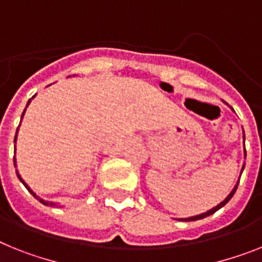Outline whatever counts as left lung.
<instances>
[{
	"label": "left lung",
	"mask_w": 262,
	"mask_h": 262,
	"mask_svg": "<svg viewBox=\"0 0 262 262\" xmlns=\"http://www.w3.org/2000/svg\"><path fill=\"white\" fill-rule=\"evenodd\" d=\"M225 104H226V102H225ZM226 105H228V104H226ZM230 109H232V107H230ZM243 133H244V132H243ZM243 138H244V156H245V157H247V150H245V133H244V135H243ZM244 168H245V164H244V165H243V168H241V173H243ZM239 177H241V176H239ZM239 177H238V181H237V184H236V185H234V188L232 189V192H230L229 194H228V197H226V199L224 200V201L220 202L219 205H216V206H214V208H212V209H209V210H208V212L201 213V214H197V216L188 217V219H180V221H195V220L205 219V217L210 216V214H213V213H216L217 210H219V209H221V208H223V206H225L226 204H228V202H229V200L232 199L233 194H234V193H236L237 186H238V182H239Z\"/></svg>",
	"instance_id": "left-lung-1"
}]
</instances>
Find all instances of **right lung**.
I'll return each instance as SVG.
<instances>
[{"mask_svg":"<svg viewBox=\"0 0 262 262\" xmlns=\"http://www.w3.org/2000/svg\"><path fill=\"white\" fill-rule=\"evenodd\" d=\"M34 97H36V94H34V96H33V97H32V98H30V100H29V101H28V104H26V107L29 106V104H30V101H32V100H33V98H34ZM26 107H25V109H24V112H23V116H21V120H23V117H24V114H25V112H26ZM18 127H19V126H18ZM18 127H17V132H15V137H14V142H15V141H17V133H18ZM14 166H15V168H17V164H15V157H14ZM15 172H17V177H18V179H19V181L23 182L24 185H25V188H26V189H28V190H29V193H30V194H33V195H34V197H36V199H37V200H38V201H39V202H41V204H43V205H46V206H58V205H57V204H56V202H52V201H45V200H42V199H39L38 195H37V194H36V193L33 192L32 189H30V188H29V185H28V184H26V182H25V181H24V180H23V177H21V176H19L18 170H15Z\"/></svg>","mask_w":262,"mask_h":262,"instance_id":"add662e5","label":"right lung"}]
</instances>
